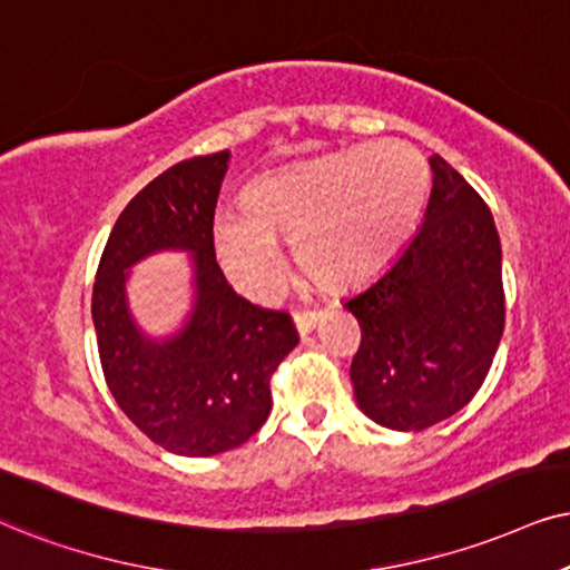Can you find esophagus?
Wrapping results in <instances>:
<instances>
[{
  "mask_svg": "<svg viewBox=\"0 0 570 570\" xmlns=\"http://www.w3.org/2000/svg\"><path fill=\"white\" fill-rule=\"evenodd\" d=\"M321 321V313H313V309H302V313H294V326L302 336L309 334L315 328V323Z\"/></svg>",
  "mask_w": 570,
  "mask_h": 570,
  "instance_id": "esophagus-1",
  "label": "esophagus"
}]
</instances>
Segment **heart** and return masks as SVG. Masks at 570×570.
<instances>
[{
    "mask_svg": "<svg viewBox=\"0 0 570 570\" xmlns=\"http://www.w3.org/2000/svg\"><path fill=\"white\" fill-rule=\"evenodd\" d=\"M431 170L413 144L386 139L338 149L252 178L242 210L220 207L210 242L242 297L268 302L284 276L278 239L326 289H352L405 247L421 220Z\"/></svg>",
    "mask_w": 570,
    "mask_h": 570,
    "instance_id": "b5f03b06",
    "label": "heart"
}]
</instances>
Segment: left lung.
Returning <instances> with one entry per match:
<instances>
[{"mask_svg": "<svg viewBox=\"0 0 570 570\" xmlns=\"http://www.w3.org/2000/svg\"><path fill=\"white\" fill-rule=\"evenodd\" d=\"M421 228L392 263L342 302L363 328L350 379L379 426L423 431L484 384L505 328L502 247L476 189L444 157Z\"/></svg>", "mask_w": 570, "mask_h": 570, "instance_id": "obj_1", "label": "left lung"}]
</instances>
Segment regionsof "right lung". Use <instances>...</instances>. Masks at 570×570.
I'll return each instance as SVG.
<instances>
[{
	"instance_id": "right-lung-1",
	"label": "right lung",
	"mask_w": 570,
	"mask_h": 570,
	"mask_svg": "<svg viewBox=\"0 0 570 570\" xmlns=\"http://www.w3.org/2000/svg\"><path fill=\"white\" fill-rule=\"evenodd\" d=\"M232 153L173 165L115 220L94 281L91 321L115 402L173 455L210 458L247 442L271 415V376L299 344L286 313L242 299L210 242ZM160 250H186L193 299L183 326L153 337L127 302L132 268Z\"/></svg>"
}]
</instances>
